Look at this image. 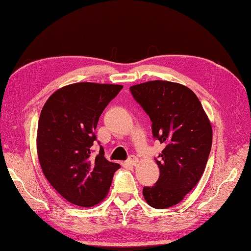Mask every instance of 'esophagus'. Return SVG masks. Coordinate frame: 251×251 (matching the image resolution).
<instances>
[{
  "mask_svg": "<svg viewBox=\"0 0 251 251\" xmlns=\"http://www.w3.org/2000/svg\"><path fill=\"white\" fill-rule=\"evenodd\" d=\"M127 163H129L130 165H132V166H135V165L139 163V159H138V157H135L134 155H131L130 157H129V159H127Z\"/></svg>",
  "mask_w": 251,
  "mask_h": 251,
  "instance_id": "obj_1",
  "label": "esophagus"
}]
</instances>
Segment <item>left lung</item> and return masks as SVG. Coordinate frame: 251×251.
Segmentation results:
<instances>
[{"label": "left lung", "instance_id": "left-lung-1", "mask_svg": "<svg viewBox=\"0 0 251 251\" xmlns=\"http://www.w3.org/2000/svg\"><path fill=\"white\" fill-rule=\"evenodd\" d=\"M152 121L153 136L165 145L156 164L159 178L144 187L143 196L155 209L183 200L199 182L212 146V126L199 98L190 88L168 81H150L130 87Z\"/></svg>", "mask_w": 251, "mask_h": 251}]
</instances>
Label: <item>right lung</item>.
I'll use <instances>...</instances> for the list:
<instances>
[{"label":"right lung","instance_id":"add662e5","mask_svg":"<svg viewBox=\"0 0 251 251\" xmlns=\"http://www.w3.org/2000/svg\"><path fill=\"white\" fill-rule=\"evenodd\" d=\"M122 85L74 83L55 91L40 112L37 153L47 180L72 204L91 207L109 191L120 165L92 155L101 112Z\"/></svg>","mask_w":251,"mask_h":251}]
</instances>
